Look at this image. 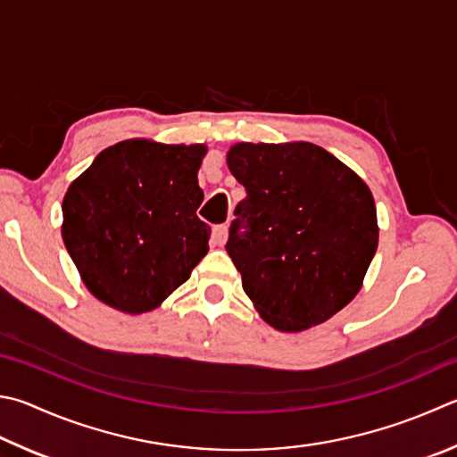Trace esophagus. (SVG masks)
Listing matches in <instances>:
<instances>
[{
  "mask_svg": "<svg viewBox=\"0 0 457 457\" xmlns=\"http://www.w3.org/2000/svg\"><path fill=\"white\" fill-rule=\"evenodd\" d=\"M213 245H223L228 242V226H215L212 231Z\"/></svg>",
  "mask_w": 457,
  "mask_h": 457,
  "instance_id": "34e87169",
  "label": "esophagus"
}]
</instances>
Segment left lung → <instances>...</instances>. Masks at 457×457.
<instances>
[{"label": "left lung", "instance_id": "left-lung-1", "mask_svg": "<svg viewBox=\"0 0 457 457\" xmlns=\"http://www.w3.org/2000/svg\"><path fill=\"white\" fill-rule=\"evenodd\" d=\"M245 187L226 250L255 310L279 331L328 321L360 292L378 250V215L358 173L320 145L236 144Z\"/></svg>", "mask_w": 457, "mask_h": 457}]
</instances>
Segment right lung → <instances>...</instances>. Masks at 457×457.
<instances>
[{
  "instance_id": "add662e5",
  "label": "right lung",
  "mask_w": 457,
  "mask_h": 457,
  "mask_svg": "<svg viewBox=\"0 0 457 457\" xmlns=\"http://www.w3.org/2000/svg\"><path fill=\"white\" fill-rule=\"evenodd\" d=\"M207 147L126 139L65 192L62 237L86 287L123 313L157 308L210 250L197 218Z\"/></svg>"
}]
</instances>
